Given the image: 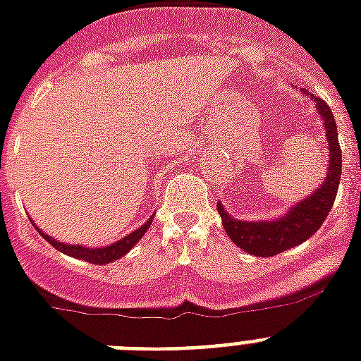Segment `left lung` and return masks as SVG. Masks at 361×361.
I'll use <instances>...</instances> for the list:
<instances>
[{"label":"left lung","mask_w":361,"mask_h":361,"mask_svg":"<svg viewBox=\"0 0 361 361\" xmlns=\"http://www.w3.org/2000/svg\"><path fill=\"white\" fill-rule=\"evenodd\" d=\"M307 96L317 104V111L323 118L324 133L328 139L330 165H328V174L321 187L307 198L289 207V211L283 213L280 219H272V221H239L228 215V211L221 202H216V209L221 213L222 226L226 230L228 237L233 241V245L252 256H276L280 252H286L307 241L323 226L324 219L332 209L336 195H338L339 178H341V148L338 140V126L324 99L315 98L312 92H307Z\"/></svg>","instance_id":"8db88e82"}]
</instances>
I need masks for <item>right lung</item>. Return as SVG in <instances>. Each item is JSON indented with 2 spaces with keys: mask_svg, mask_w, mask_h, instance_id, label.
<instances>
[{
  "mask_svg": "<svg viewBox=\"0 0 361 361\" xmlns=\"http://www.w3.org/2000/svg\"><path fill=\"white\" fill-rule=\"evenodd\" d=\"M152 221H154V216H150V221H146L145 224L140 228H137L135 231H131L130 235H126L124 239H120V241L113 243L109 247H104V248H89V247H81V245H68V243H61L57 239H54L51 235H46L37 224H33L37 228V231L40 235L46 239V241L51 245L54 248H57L59 252H63L66 256H72V257H78V259H85V262L89 263H94V265H105V263H111L114 259H118V257L126 256L131 248L137 245L140 237L145 235L148 228H150Z\"/></svg>",
  "mask_w": 361,
  "mask_h": 361,
  "instance_id": "obj_1",
  "label": "right lung"
}]
</instances>
